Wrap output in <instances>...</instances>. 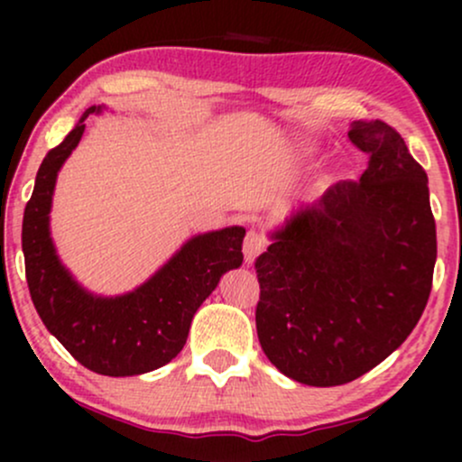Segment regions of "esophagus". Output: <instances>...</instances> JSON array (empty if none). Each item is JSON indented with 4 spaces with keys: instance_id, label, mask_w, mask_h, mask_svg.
Returning <instances> with one entry per match:
<instances>
[{
    "instance_id": "esophagus-1",
    "label": "esophagus",
    "mask_w": 462,
    "mask_h": 462,
    "mask_svg": "<svg viewBox=\"0 0 462 462\" xmlns=\"http://www.w3.org/2000/svg\"><path fill=\"white\" fill-rule=\"evenodd\" d=\"M264 245H267V241H264L261 232L249 230L245 235V241H243V256H245V263L254 264V261L264 252Z\"/></svg>"
}]
</instances>
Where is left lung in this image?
<instances>
[{"label": "left lung", "instance_id": "8db88e82", "mask_svg": "<svg viewBox=\"0 0 462 462\" xmlns=\"http://www.w3.org/2000/svg\"><path fill=\"white\" fill-rule=\"evenodd\" d=\"M349 141L369 156L301 206L256 258V330L267 358L301 384L352 383L393 354L432 289L437 227L428 176L400 132L354 121Z\"/></svg>", "mask_w": 462, "mask_h": 462}]
</instances>
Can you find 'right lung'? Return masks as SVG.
Segmentation results:
<instances>
[{"instance_id":"right-lung-1","label":"right lung","mask_w":462,"mask_h":462,"mask_svg":"<svg viewBox=\"0 0 462 462\" xmlns=\"http://www.w3.org/2000/svg\"><path fill=\"white\" fill-rule=\"evenodd\" d=\"M88 108L60 145L47 152L25 206L21 245L34 309L65 349L87 369L102 375H139L173 360L184 347L190 321L219 278L243 263L238 226L199 235L162 269L119 298L84 291L62 267L50 238V210L56 176L82 139Z\"/></svg>"}]
</instances>
